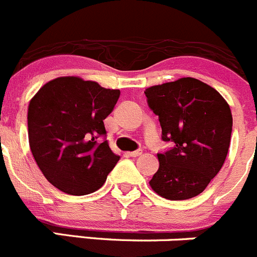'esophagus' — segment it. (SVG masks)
Returning <instances> with one entry per match:
<instances>
[{"instance_id": "obj_1", "label": "esophagus", "mask_w": 257, "mask_h": 257, "mask_svg": "<svg viewBox=\"0 0 257 257\" xmlns=\"http://www.w3.org/2000/svg\"><path fill=\"white\" fill-rule=\"evenodd\" d=\"M141 154H143V150H138V151H130V153H127V155L136 158V156H140Z\"/></svg>"}]
</instances>
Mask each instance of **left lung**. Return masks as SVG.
I'll return each instance as SVG.
<instances>
[{
  "instance_id": "1",
  "label": "left lung",
  "mask_w": 257,
  "mask_h": 257,
  "mask_svg": "<svg viewBox=\"0 0 257 257\" xmlns=\"http://www.w3.org/2000/svg\"><path fill=\"white\" fill-rule=\"evenodd\" d=\"M149 107L159 116L164 141L174 148L158 154L151 189L170 200L200 194L218 174L228 153L232 113L226 99L192 77L146 88Z\"/></svg>"
}]
</instances>
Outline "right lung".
Returning <instances> with one entry per match:
<instances>
[{"label": "right lung", "mask_w": 257, "mask_h": 257, "mask_svg": "<svg viewBox=\"0 0 257 257\" xmlns=\"http://www.w3.org/2000/svg\"><path fill=\"white\" fill-rule=\"evenodd\" d=\"M118 89L68 75L43 85L28 108L29 144L49 183L62 192L84 195L104 184L119 155L108 141L103 119L113 111Z\"/></svg>", "instance_id": "1"}]
</instances>
